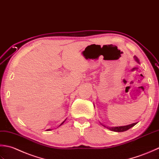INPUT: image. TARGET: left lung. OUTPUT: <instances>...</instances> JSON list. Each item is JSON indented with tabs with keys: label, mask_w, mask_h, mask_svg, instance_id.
<instances>
[{
	"label": "left lung",
	"mask_w": 159,
	"mask_h": 159,
	"mask_svg": "<svg viewBox=\"0 0 159 159\" xmlns=\"http://www.w3.org/2000/svg\"><path fill=\"white\" fill-rule=\"evenodd\" d=\"M136 60H137V61H138V60H137V57H136ZM136 124H137V123H134V124H130V125H128L120 126V127H115V128H108V127H106V128L110 129L112 131L119 132H124V131L128 130V129H129V128H131L132 127H133V126L135 125ZM103 126H104V127H106L105 125H103Z\"/></svg>",
	"instance_id": "8db88e82"
}]
</instances>
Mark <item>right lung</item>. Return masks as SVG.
<instances>
[{"label":"right lung","mask_w":159,"mask_h":159,"mask_svg":"<svg viewBox=\"0 0 159 159\" xmlns=\"http://www.w3.org/2000/svg\"><path fill=\"white\" fill-rule=\"evenodd\" d=\"M64 121H63V122H62V123H61V124H60V125H61V124H64ZM48 130H50V129H48Z\"/></svg>","instance_id":"obj_1"}]
</instances>
